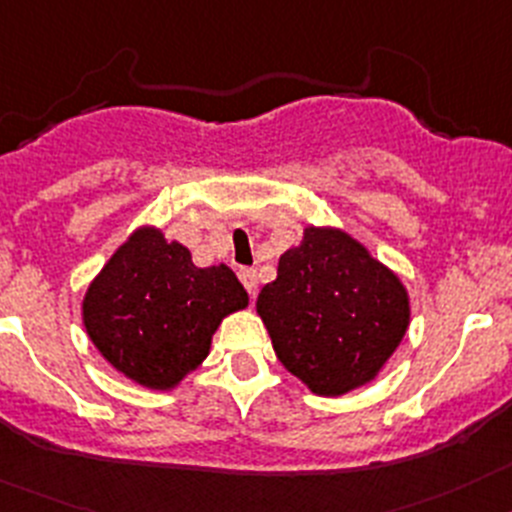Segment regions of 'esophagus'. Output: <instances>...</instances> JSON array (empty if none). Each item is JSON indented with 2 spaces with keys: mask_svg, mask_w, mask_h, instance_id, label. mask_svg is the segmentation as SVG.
<instances>
[{
  "mask_svg": "<svg viewBox=\"0 0 512 512\" xmlns=\"http://www.w3.org/2000/svg\"><path fill=\"white\" fill-rule=\"evenodd\" d=\"M238 279H241V284L246 287V292L256 294V287H259V279H256V269H238Z\"/></svg>",
  "mask_w": 512,
  "mask_h": 512,
  "instance_id": "1",
  "label": "esophagus"
}]
</instances>
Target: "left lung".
I'll return each instance as SVG.
<instances>
[{
  "instance_id": "obj_1",
  "label": "left lung",
  "mask_w": 512,
  "mask_h": 512,
  "mask_svg": "<svg viewBox=\"0 0 512 512\" xmlns=\"http://www.w3.org/2000/svg\"><path fill=\"white\" fill-rule=\"evenodd\" d=\"M276 358L317 396H342L381 373L409 327L396 274L340 228H304L256 299Z\"/></svg>"
}]
</instances>
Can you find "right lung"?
Masks as SVG:
<instances>
[{"instance_id": "add662e5", "label": "right lung", "mask_w": 512, "mask_h": 512, "mask_svg": "<svg viewBox=\"0 0 512 512\" xmlns=\"http://www.w3.org/2000/svg\"><path fill=\"white\" fill-rule=\"evenodd\" d=\"M246 304V289L228 266L198 269L182 243L144 225L91 281L83 325L119 373L170 391L208 358L223 317Z\"/></svg>"}]
</instances>
